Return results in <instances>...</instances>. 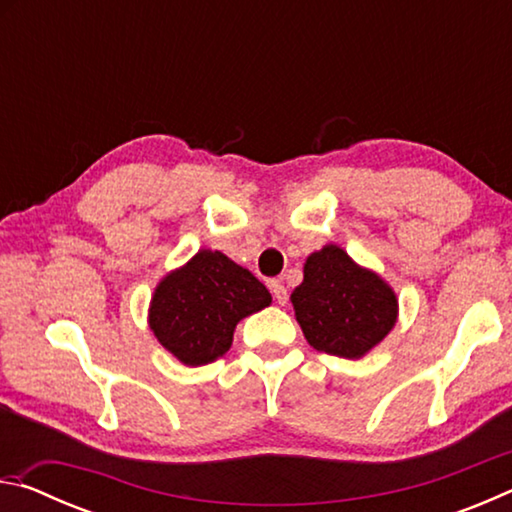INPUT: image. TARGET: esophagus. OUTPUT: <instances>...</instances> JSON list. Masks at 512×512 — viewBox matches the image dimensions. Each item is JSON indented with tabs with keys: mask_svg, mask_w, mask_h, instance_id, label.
I'll return each mask as SVG.
<instances>
[{
	"mask_svg": "<svg viewBox=\"0 0 512 512\" xmlns=\"http://www.w3.org/2000/svg\"><path fill=\"white\" fill-rule=\"evenodd\" d=\"M271 291H273V298L277 300V305H287L289 293H287V287H284L280 280H273L271 282Z\"/></svg>",
	"mask_w": 512,
	"mask_h": 512,
	"instance_id": "1",
	"label": "esophagus"
}]
</instances>
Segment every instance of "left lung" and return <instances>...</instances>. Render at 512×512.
Instances as JSON below:
<instances>
[{"mask_svg":"<svg viewBox=\"0 0 512 512\" xmlns=\"http://www.w3.org/2000/svg\"><path fill=\"white\" fill-rule=\"evenodd\" d=\"M291 293L296 320L309 345L343 359H361L397 323L400 302L384 277L327 244L305 259Z\"/></svg>","mask_w":512,"mask_h":512,"instance_id":"8db88e82","label":"left lung"}]
</instances>
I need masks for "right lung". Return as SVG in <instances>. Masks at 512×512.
I'll use <instances>...</instances> for the list:
<instances>
[{"label":"right lung","mask_w":512,"mask_h":512,"mask_svg":"<svg viewBox=\"0 0 512 512\" xmlns=\"http://www.w3.org/2000/svg\"><path fill=\"white\" fill-rule=\"evenodd\" d=\"M271 302V293L248 268L221 250L201 248L153 289L149 327L164 350L196 368L223 357L239 320Z\"/></svg>","instance_id":"right-lung-1"}]
</instances>
